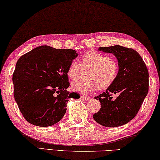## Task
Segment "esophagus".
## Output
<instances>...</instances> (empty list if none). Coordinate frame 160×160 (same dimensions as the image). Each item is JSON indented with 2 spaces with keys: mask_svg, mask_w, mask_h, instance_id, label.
<instances>
[{
  "mask_svg": "<svg viewBox=\"0 0 160 160\" xmlns=\"http://www.w3.org/2000/svg\"><path fill=\"white\" fill-rule=\"evenodd\" d=\"M81 98L82 99V100H90V97L89 96H85V95H82L81 96Z\"/></svg>",
  "mask_w": 160,
  "mask_h": 160,
  "instance_id": "34e87169",
  "label": "esophagus"
}]
</instances>
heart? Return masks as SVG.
I'll return each instance as SVG.
<instances>
[{"instance_id":"obj_1","label":"heart","mask_w":160,"mask_h":160,"mask_svg":"<svg viewBox=\"0 0 160 160\" xmlns=\"http://www.w3.org/2000/svg\"><path fill=\"white\" fill-rule=\"evenodd\" d=\"M83 70H89L86 80L72 83V90L83 95L92 92L96 88L105 90L110 87L118 78L120 65L118 60L108 55L97 51H88L81 58V63L72 61L67 70L71 80H76L80 77Z\"/></svg>"}]
</instances>
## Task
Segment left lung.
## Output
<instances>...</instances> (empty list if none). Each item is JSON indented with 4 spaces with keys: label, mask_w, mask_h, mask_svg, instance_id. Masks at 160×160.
<instances>
[{
    "label": "left lung",
    "mask_w": 160,
    "mask_h": 160,
    "mask_svg": "<svg viewBox=\"0 0 160 160\" xmlns=\"http://www.w3.org/2000/svg\"><path fill=\"white\" fill-rule=\"evenodd\" d=\"M99 50L112 53L120 65L118 78L105 92L95 97L101 108L93 115L100 125L115 128L125 125L135 118L149 90V72L139 53L120 45L100 47ZM113 94H118L115 99Z\"/></svg>",
    "instance_id": "1"
}]
</instances>
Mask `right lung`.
I'll use <instances>...</instances> for the list:
<instances>
[{
	"mask_svg": "<svg viewBox=\"0 0 160 160\" xmlns=\"http://www.w3.org/2000/svg\"><path fill=\"white\" fill-rule=\"evenodd\" d=\"M72 49H55L42 45L19 58L12 74L15 100L29 123L39 127L51 126L64 116L70 98L67 70L78 56Z\"/></svg>",
	"mask_w": 160,
	"mask_h": 160,
	"instance_id": "1",
	"label": "right lung"
}]
</instances>
